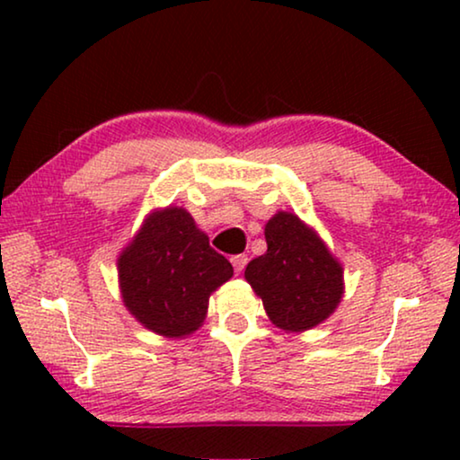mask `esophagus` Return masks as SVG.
I'll return each mask as SVG.
<instances>
[{
	"mask_svg": "<svg viewBox=\"0 0 460 460\" xmlns=\"http://www.w3.org/2000/svg\"><path fill=\"white\" fill-rule=\"evenodd\" d=\"M230 261H232V266H234V272L241 274L244 266H247V255H234Z\"/></svg>",
	"mask_w": 460,
	"mask_h": 460,
	"instance_id": "esophagus-1",
	"label": "esophagus"
}]
</instances>
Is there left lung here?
I'll list each match as a JSON object with an SVG mask.
<instances>
[{"mask_svg":"<svg viewBox=\"0 0 460 460\" xmlns=\"http://www.w3.org/2000/svg\"><path fill=\"white\" fill-rule=\"evenodd\" d=\"M268 251L249 261L244 279L282 331L312 329L343 297V268L295 213L279 211L266 224Z\"/></svg>","mask_w":460,"mask_h":460,"instance_id":"1","label":"left lung"}]
</instances>
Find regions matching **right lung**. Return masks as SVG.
<instances>
[{
    "label": "right lung",
    "mask_w": 460,
    "mask_h": 460,
    "mask_svg": "<svg viewBox=\"0 0 460 460\" xmlns=\"http://www.w3.org/2000/svg\"><path fill=\"white\" fill-rule=\"evenodd\" d=\"M117 268L125 307L146 329L172 339L203 324L209 295L234 274L181 207L150 213Z\"/></svg>",
    "instance_id": "obj_1"
}]
</instances>
